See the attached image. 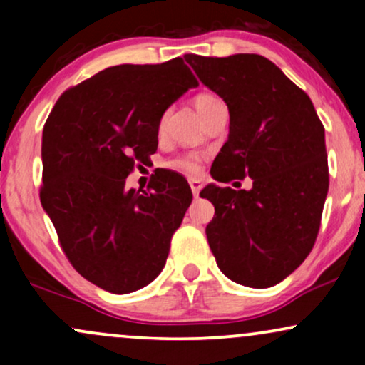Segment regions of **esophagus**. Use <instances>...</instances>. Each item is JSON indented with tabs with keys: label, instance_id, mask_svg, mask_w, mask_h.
<instances>
[{
	"label": "esophagus",
	"instance_id": "1",
	"mask_svg": "<svg viewBox=\"0 0 365 365\" xmlns=\"http://www.w3.org/2000/svg\"><path fill=\"white\" fill-rule=\"evenodd\" d=\"M190 188H192V194H194V197H199V192L200 188H202V183L199 182V180H190Z\"/></svg>",
	"mask_w": 365,
	"mask_h": 365
}]
</instances>
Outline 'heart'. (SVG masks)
Returning a JSON list of instances; mask_svg holds the SVG:
<instances>
[{"label":"heart","mask_w":365,"mask_h":365,"mask_svg":"<svg viewBox=\"0 0 365 365\" xmlns=\"http://www.w3.org/2000/svg\"><path fill=\"white\" fill-rule=\"evenodd\" d=\"M221 99L217 98L216 94H212V92H199V94H195L194 98V104L197 108V111H199V115L206 116L209 111L212 110V108L216 106V104H220ZM163 125V121H161ZM173 168H178L182 171H187V173L194 175L199 171V158L195 156V154H185V156H180L177 159H173V161L170 163Z\"/></svg>","instance_id":"heart-1"}]
</instances>
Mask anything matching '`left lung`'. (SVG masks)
Here are the masks:
<instances>
[{"label":"left lung","instance_id":"1","mask_svg":"<svg viewBox=\"0 0 365 365\" xmlns=\"http://www.w3.org/2000/svg\"><path fill=\"white\" fill-rule=\"evenodd\" d=\"M185 60L230 111L212 178H252L250 190L207 185L200 192L215 206L206 226L211 252L232 282L274 287L305 261L319 233L329 187L324 127L311 98L267 58Z\"/></svg>","mask_w":365,"mask_h":365}]
</instances>
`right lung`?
<instances>
[{"mask_svg": "<svg viewBox=\"0 0 365 365\" xmlns=\"http://www.w3.org/2000/svg\"><path fill=\"white\" fill-rule=\"evenodd\" d=\"M197 81L182 58L116 65L60 96L43 130L41 204L77 273L111 293H130L161 273L171 237L192 202L175 171L125 188L158 149L163 113Z\"/></svg>", "mask_w": 365, "mask_h": 365, "instance_id": "obj_1", "label": "right lung"}]
</instances>
